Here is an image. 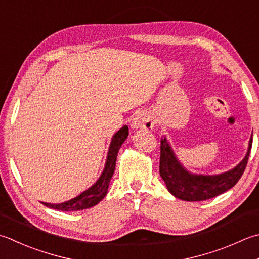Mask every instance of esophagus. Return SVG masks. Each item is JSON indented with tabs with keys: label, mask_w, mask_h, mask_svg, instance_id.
I'll use <instances>...</instances> for the list:
<instances>
[{
	"label": "esophagus",
	"mask_w": 259,
	"mask_h": 259,
	"mask_svg": "<svg viewBox=\"0 0 259 259\" xmlns=\"http://www.w3.org/2000/svg\"><path fill=\"white\" fill-rule=\"evenodd\" d=\"M133 128L135 129H151L154 128V120L151 115L147 112L137 114L133 120Z\"/></svg>",
	"instance_id": "1"
}]
</instances>
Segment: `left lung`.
Here are the masks:
<instances>
[{"label": "left lung", "mask_w": 259, "mask_h": 259, "mask_svg": "<svg viewBox=\"0 0 259 259\" xmlns=\"http://www.w3.org/2000/svg\"><path fill=\"white\" fill-rule=\"evenodd\" d=\"M251 145L252 137L249 141L247 155L234 169L220 175L204 176L193 175L186 171L177 161L166 138H161L159 174L165 181L167 189L177 199L190 202L209 200L230 190L240 180L246 169Z\"/></svg>", "instance_id": "1"}]
</instances>
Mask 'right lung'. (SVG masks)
Returning a JSON list of instances; mask_svg holds the SVG:
<instances>
[{
	"label": "right lung",
	"mask_w": 259,
	"mask_h": 259,
	"mask_svg": "<svg viewBox=\"0 0 259 259\" xmlns=\"http://www.w3.org/2000/svg\"><path fill=\"white\" fill-rule=\"evenodd\" d=\"M128 135H129V129L128 126L124 125L113 136L112 141H111V145H110L109 153H108V158H106L105 168L103 170L102 175H101V177L98 180V182H96L92 187H90L89 190H86L82 194L78 195L77 197H75V199L64 202V203L52 204V203H46V202H42V204L50 207V209L68 211V212L89 209V207L98 204L99 202L106 195V193H108L110 180L114 173L118 151L120 149L121 145L124 143V140L126 139Z\"/></svg>",
	"instance_id": "right-lung-1"
}]
</instances>
